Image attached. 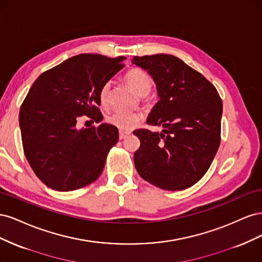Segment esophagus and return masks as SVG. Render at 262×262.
I'll list each match as a JSON object with an SVG mask.
<instances>
[{"label": "esophagus", "mask_w": 262, "mask_h": 262, "mask_svg": "<svg viewBox=\"0 0 262 262\" xmlns=\"http://www.w3.org/2000/svg\"><path fill=\"white\" fill-rule=\"evenodd\" d=\"M131 132L130 131H120V132H119V139H120V140H122V139H125L126 137H128L129 136V134H130Z\"/></svg>", "instance_id": "esophagus-1"}]
</instances>
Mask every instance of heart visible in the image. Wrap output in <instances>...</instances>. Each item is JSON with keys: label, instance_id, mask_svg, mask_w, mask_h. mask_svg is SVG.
Returning <instances> with one entry per match:
<instances>
[{"label": "heart", "instance_id": "b5f03b06", "mask_svg": "<svg viewBox=\"0 0 262 262\" xmlns=\"http://www.w3.org/2000/svg\"><path fill=\"white\" fill-rule=\"evenodd\" d=\"M124 80L128 83L132 90L136 92L139 96L144 97L149 94L153 87V81L149 74L144 70L139 68L130 69L124 75ZM110 94V85L106 83L100 89L99 99L102 105H107L109 100ZM142 116L138 113H124V112H116L112 116L108 117V122L116 126L119 130L130 131L136 128L141 121Z\"/></svg>", "mask_w": 262, "mask_h": 262}]
</instances>
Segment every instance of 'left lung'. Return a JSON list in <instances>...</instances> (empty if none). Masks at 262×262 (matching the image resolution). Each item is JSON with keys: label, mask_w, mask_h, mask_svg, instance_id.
Segmentation results:
<instances>
[{"label": "left lung", "mask_w": 262, "mask_h": 262, "mask_svg": "<svg viewBox=\"0 0 262 262\" xmlns=\"http://www.w3.org/2000/svg\"><path fill=\"white\" fill-rule=\"evenodd\" d=\"M147 70L160 100L147 124L164 126L163 133L139 129L141 145L134 153L139 175L164 190H184L208 171L221 143L223 104L210 81L170 54L134 57Z\"/></svg>", "instance_id": "left-lung-1"}]
</instances>
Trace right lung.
<instances>
[{
	"label": "right lung",
	"instance_id": "1",
	"mask_svg": "<svg viewBox=\"0 0 262 262\" xmlns=\"http://www.w3.org/2000/svg\"><path fill=\"white\" fill-rule=\"evenodd\" d=\"M124 59L78 54L46 71L30 87L19 110L23 148L46 186L73 191L101 175L118 129L107 123L77 129L76 122L83 116L102 120L100 89L124 67Z\"/></svg>",
	"mask_w": 262,
	"mask_h": 262
}]
</instances>
